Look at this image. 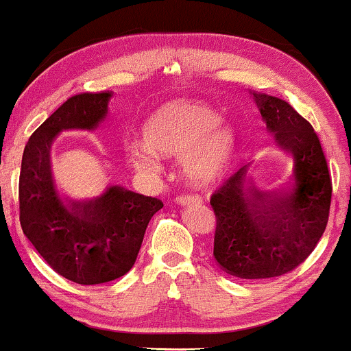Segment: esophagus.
<instances>
[{"label":"esophagus","mask_w":351,"mask_h":351,"mask_svg":"<svg viewBox=\"0 0 351 351\" xmlns=\"http://www.w3.org/2000/svg\"><path fill=\"white\" fill-rule=\"evenodd\" d=\"M176 202L179 205H192V203H202V197L197 193H182V195H177Z\"/></svg>","instance_id":"1"}]
</instances>
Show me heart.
<instances>
[{
  "mask_svg": "<svg viewBox=\"0 0 351 351\" xmlns=\"http://www.w3.org/2000/svg\"><path fill=\"white\" fill-rule=\"evenodd\" d=\"M236 145L231 125L218 110L198 102H177L159 112L146 127V141L128 146V162L141 174L159 167V154L184 156V171L193 182L219 176Z\"/></svg>",
  "mask_w": 351,
  "mask_h": 351,
  "instance_id": "heart-1",
  "label": "heart"
}]
</instances>
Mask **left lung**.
I'll list each match as a JSON object with an SVG mask.
<instances>
[{"label":"left lung","mask_w":351,"mask_h":351,"mask_svg":"<svg viewBox=\"0 0 351 351\" xmlns=\"http://www.w3.org/2000/svg\"><path fill=\"white\" fill-rule=\"evenodd\" d=\"M254 101L271 140L293 156L296 187L289 195L245 187L250 164H244L211 195L213 255L228 274L244 280L300 267L326 231L332 200V177L313 125L278 97L254 93Z\"/></svg>","instance_id":"1"}]
</instances>
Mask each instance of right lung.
Instances as JSON below:
<instances>
[{"mask_svg":"<svg viewBox=\"0 0 351 351\" xmlns=\"http://www.w3.org/2000/svg\"><path fill=\"white\" fill-rule=\"evenodd\" d=\"M114 94L81 93L66 99L29 138L19 174V219L24 234L58 275L80 285L120 278L135 265L159 198L110 187L97 200L66 208L56 195L50 148L60 132L94 130L109 114Z\"/></svg>","mask_w":351,"mask_h":351,"instance_id":"right-lung-1","label":"right lung"}]
</instances>
